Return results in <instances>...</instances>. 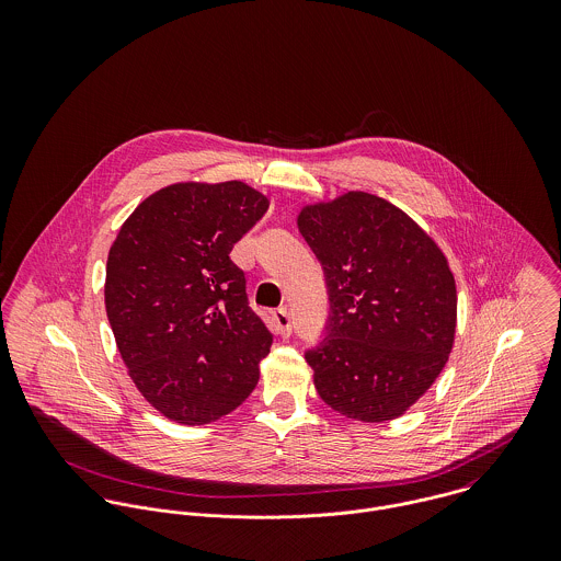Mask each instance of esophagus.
<instances>
[{
	"label": "esophagus",
	"mask_w": 561,
	"mask_h": 561,
	"mask_svg": "<svg viewBox=\"0 0 561 561\" xmlns=\"http://www.w3.org/2000/svg\"><path fill=\"white\" fill-rule=\"evenodd\" d=\"M272 320H274V325H276L278 334H283V336H289V334H291V318H289L287 307L276 309V311L272 313Z\"/></svg>",
	"instance_id": "esophagus-1"
}]
</instances>
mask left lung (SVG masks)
Returning a JSON list of instances; mask_svg holds the SVG:
<instances>
[{
  "instance_id": "left-lung-1",
  "label": "left lung",
  "mask_w": 561,
  "mask_h": 561,
  "mask_svg": "<svg viewBox=\"0 0 561 561\" xmlns=\"http://www.w3.org/2000/svg\"><path fill=\"white\" fill-rule=\"evenodd\" d=\"M321 263L330 313L305 352L332 410L367 423L400 416L443 371L456 334L445 254L389 201L347 192L298 218Z\"/></svg>"
}]
</instances>
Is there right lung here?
I'll return each instance as SVG.
<instances>
[{
	"label": "right lung",
	"instance_id": "right-lung-1",
	"mask_svg": "<svg viewBox=\"0 0 561 561\" xmlns=\"http://www.w3.org/2000/svg\"><path fill=\"white\" fill-rule=\"evenodd\" d=\"M267 207L241 181L174 183L142 201L110 248L105 311L118 352L172 421H216L256 387L272 332L231 250Z\"/></svg>",
	"mask_w": 561,
	"mask_h": 561
}]
</instances>
